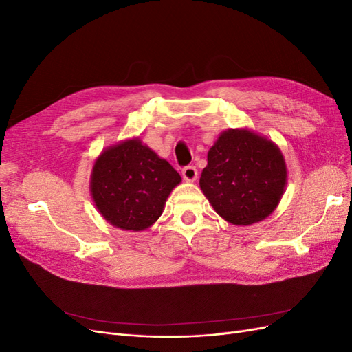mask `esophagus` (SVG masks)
Segmentation results:
<instances>
[{
    "label": "esophagus",
    "mask_w": 352,
    "mask_h": 352,
    "mask_svg": "<svg viewBox=\"0 0 352 352\" xmlns=\"http://www.w3.org/2000/svg\"><path fill=\"white\" fill-rule=\"evenodd\" d=\"M182 176L186 182H195L198 177V170L194 166H188L182 170Z\"/></svg>",
    "instance_id": "1"
}]
</instances>
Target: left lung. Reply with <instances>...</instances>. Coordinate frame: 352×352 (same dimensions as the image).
<instances>
[{
  "instance_id": "obj_1",
  "label": "left lung",
  "mask_w": 352,
  "mask_h": 352,
  "mask_svg": "<svg viewBox=\"0 0 352 352\" xmlns=\"http://www.w3.org/2000/svg\"><path fill=\"white\" fill-rule=\"evenodd\" d=\"M199 188L220 217L236 226L267 219L287 182L280 148L254 131L221 132L207 154Z\"/></svg>"
}]
</instances>
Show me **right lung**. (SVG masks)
Wrapping results in <instances>:
<instances>
[{"label": "right lung", "instance_id": "1", "mask_svg": "<svg viewBox=\"0 0 352 352\" xmlns=\"http://www.w3.org/2000/svg\"><path fill=\"white\" fill-rule=\"evenodd\" d=\"M182 177L140 138L111 145L91 172V197L111 226L141 232L162 216L166 201Z\"/></svg>", "mask_w": 352, "mask_h": 352}]
</instances>
